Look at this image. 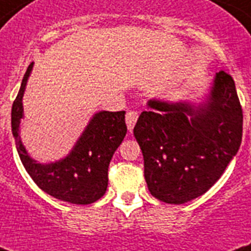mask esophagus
Wrapping results in <instances>:
<instances>
[{"label":"esophagus","instance_id":"34e87169","mask_svg":"<svg viewBox=\"0 0 251 251\" xmlns=\"http://www.w3.org/2000/svg\"><path fill=\"white\" fill-rule=\"evenodd\" d=\"M137 120H138V112H135V110H129V112L126 113V125H127V129H129L130 131L134 129Z\"/></svg>","mask_w":251,"mask_h":251}]
</instances>
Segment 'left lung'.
Segmentation results:
<instances>
[{
    "label": "left lung",
    "instance_id": "8db88e82",
    "mask_svg": "<svg viewBox=\"0 0 251 251\" xmlns=\"http://www.w3.org/2000/svg\"><path fill=\"white\" fill-rule=\"evenodd\" d=\"M149 105L152 110L142 112L134 137L143 153L150 193L171 204L204 194L241 145L244 116L233 78L219 72L208 101L198 109L156 100Z\"/></svg>",
    "mask_w": 251,
    "mask_h": 251
}]
</instances>
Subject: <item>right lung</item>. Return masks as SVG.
Returning a JSON list of instances; mask_svg holds the SVG:
<instances>
[{"label":"right lung","instance_id":"obj_1","mask_svg":"<svg viewBox=\"0 0 251 251\" xmlns=\"http://www.w3.org/2000/svg\"><path fill=\"white\" fill-rule=\"evenodd\" d=\"M31 70L32 64L27 68L11 108V131L22 163L33 182L47 194L74 204L96 202L105 194L110 159L127 131L125 110L99 112L69 156L53 164L36 163L27 155L19 137V124L23 117L22 98Z\"/></svg>","mask_w":251,"mask_h":251}]
</instances>
